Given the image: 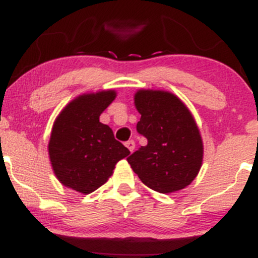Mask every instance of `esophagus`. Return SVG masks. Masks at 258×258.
<instances>
[{
	"label": "esophagus",
	"mask_w": 258,
	"mask_h": 258,
	"mask_svg": "<svg viewBox=\"0 0 258 258\" xmlns=\"http://www.w3.org/2000/svg\"><path fill=\"white\" fill-rule=\"evenodd\" d=\"M125 146L127 147V149L130 150V152H133V150H135V142L133 141H128V142H126V144Z\"/></svg>",
	"instance_id": "34e87169"
}]
</instances>
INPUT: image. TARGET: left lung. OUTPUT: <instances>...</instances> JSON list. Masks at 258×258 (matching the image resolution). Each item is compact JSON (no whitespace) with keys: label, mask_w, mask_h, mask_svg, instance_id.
<instances>
[{"label":"left lung","mask_w":258,"mask_h":258,"mask_svg":"<svg viewBox=\"0 0 258 258\" xmlns=\"http://www.w3.org/2000/svg\"><path fill=\"white\" fill-rule=\"evenodd\" d=\"M135 105L141 120L137 131L148 144L127 161L153 190L173 193L190 184L204 158L203 139L190 110L168 91L138 90Z\"/></svg>","instance_id":"8db88e82"}]
</instances>
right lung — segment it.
I'll return each mask as SVG.
<instances>
[{
	"instance_id": "1",
	"label": "right lung",
	"mask_w": 258,
	"mask_h": 258,
	"mask_svg": "<svg viewBox=\"0 0 258 258\" xmlns=\"http://www.w3.org/2000/svg\"><path fill=\"white\" fill-rule=\"evenodd\" d=\"M116 98L114 90L80 94L59 112L53 123L48 154L53 172L61 184L82 194L102 186L115 165L130 150L99 121Z\"/></svg>"
}]
</instances>
